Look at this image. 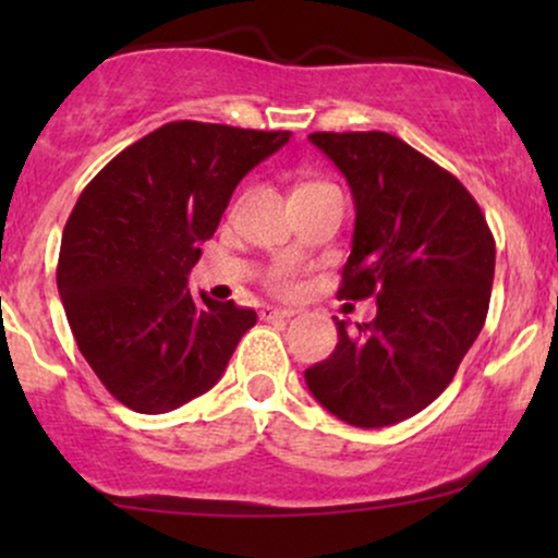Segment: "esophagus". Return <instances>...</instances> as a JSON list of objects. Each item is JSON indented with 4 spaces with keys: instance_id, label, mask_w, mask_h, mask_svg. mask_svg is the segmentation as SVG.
Returning <instances> with one entry per match:
<instances>
[{
    "instance_id": "esophagus-1",
    "label": "esophagus",
    "mask_w": 558,
    "mask_h": 558,
    "mask_svg": "<svg viewBox=\"0 0 558 558\" xmlns=\"http://www.w3.org/2000/svg\"><path fill=\"white\" fill-rule=\"evenodd\" d=\"M296 312L293 310H278V306H267L262 310V319H291Z\"/></svg>"
}]
</instances>
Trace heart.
Wrapping results in <instances>:
<instances>
[{
    "instance_id": "1",
    "label": "heart",
    "mask_w": 558,
    "mask_h": 558,
    "mask_svg": "<svg viewBox=\"0 0 558 558\" xmlns=\"http://www.w3.org/2000/svg\"><path fill=\"white\" fill-rule=\"evenodd\" d=\"M310 185H319V183H304L299 185V189H310ZM270 286L275 288V291H293V286H296V280H293V272L288 270V267H275V270L270 272Z\"/></svg>"
}]
</instances>
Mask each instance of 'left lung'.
<instances>
[{
	"instance_id": "1",
	"label": "left lung",
	"mask_w": 558,
	"mask_h": 558,
	"mask_svg": "<svg viewBox=\"0 0 558 558\" xmlns=\"http://www.w3.org/2000/svg\"><path fill=\"white\" fill-rule=\"evenodd\" d=\"M351 185L354 241L338 299L375 296L373 323L336 319V351L304 373L354 427H388L438 399L488 317L496 241L457 175L383 131L312 133Z\"/></svg>"
}]
</instances>
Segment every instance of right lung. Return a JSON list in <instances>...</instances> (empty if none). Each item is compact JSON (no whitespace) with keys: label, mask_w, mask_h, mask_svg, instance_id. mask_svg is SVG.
<instances>
[{"label":"right lung","mask_w":558,"mask_h":558,"mask_svg":"<svg viewBox=\"0 0 558 558\" xmlns=\"http://www.w3.org/2000/svg\"><path fill=\"white\" fill-rule=\"evenodd\" d=\"M288 131L175 120L96 172L62 230L57 288L83 360L128 409L165 414L226 373L257 312L189 291L235 185Z\"/></svg>","instance_id":"right-lung-1"}]
</instances>
